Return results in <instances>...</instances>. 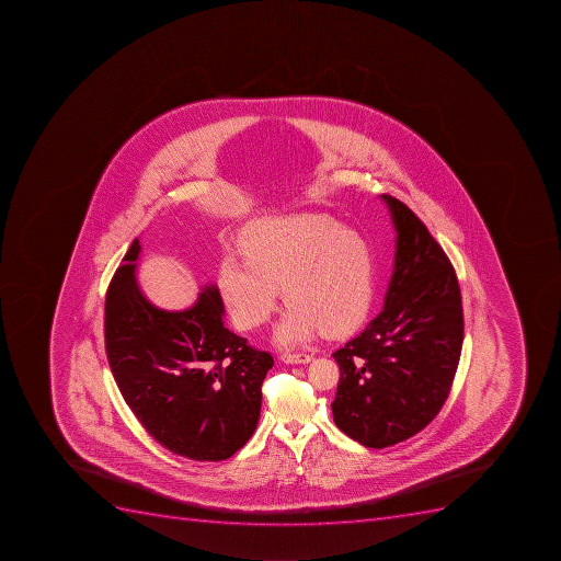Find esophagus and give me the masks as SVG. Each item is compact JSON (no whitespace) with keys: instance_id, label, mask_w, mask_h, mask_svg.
Segmentation results:
<instances>
[{"instance_id":"34e87169","label":"esophagus","mask_w":561,"mask_h":561,"mask_svg":"<svg viewBox=\"0 0 561 561\" xmlns=\"http://www.w3.org/2000/svg\"><path fill=\"white\" fill-rule=\"evenodd\" d=\"M280 358H283L286 364H307L311 363L312 355L300 352V354H283Z\"/></svg>"}]
</instances>
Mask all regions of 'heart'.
Listing matches in <instances>:
<instances>
[{
    "label": "heart",
    "instance_id": "heart-1",
    "mask_svg": "<svg viewBox=\"0 0 561 561\" xmlns=\"http://www.w3.org/2000/svg\"><path fill=\"white\" fill-rule=\"evenodd\" d=\"M245 260L227 254L218 286L234 325L260 329L274 314L283 287L286 312L275 329L283 346L357 329L375 298V254L366 236L327 215H291L250 227Z\"/></svg>",
    "mask_w": 561,
    "mask_h": 561
}]
</instances>
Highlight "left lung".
I'll return each instance as SVG.
<instances>
[{"mask_svg": "<svg viewBox=\"0 0 561 561\" xmlns=\"http://www.w3.org/2000/svg\"><path fill=\"white\" fill-rule=\"evenodd\" d=\"M396 229L394 268L383 309L332 354L341 432L366 447L403 443L435 420L463 343L460 286L434 236L405 204L381 195Z\"/></svg>", "mask_w": 561, "mask_h": 561, "instance_id": "obj_1", "label": "left lung"}]
</instances>
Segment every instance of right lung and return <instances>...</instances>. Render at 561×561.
Instances as JSON below:
<instances>
[{
	"label": "right lung",
	"mask_w": 561,
	"mask_h": 561,
	"mask_svg": "<svg viewBox=\"0 0 561 561\" xmlns=\"http://www.w3.org/2000/svg\"><path fill=\"white\" fill-rule=\"evenodd\" d=\"M140 249L133 241L104 306V343L118 391L169 451L226 460L254 434L274 357L226 329L217 286L204 287L184 311L152 306L135 275Z\"/></svg>",
	"instance_id": "add662e5"
}]
</instances>
